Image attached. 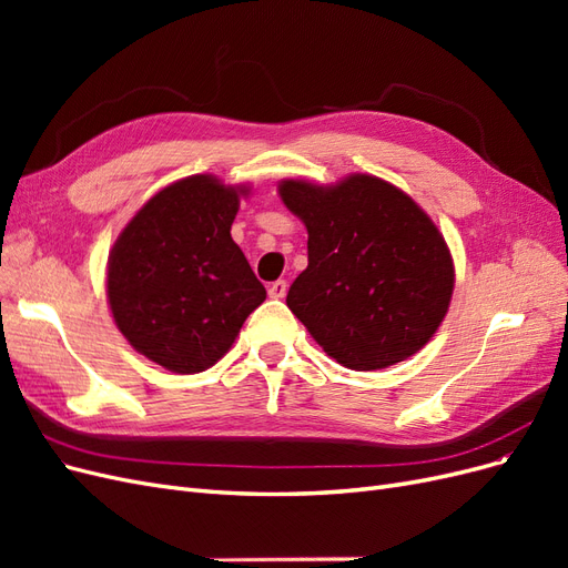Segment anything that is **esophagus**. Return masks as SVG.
Segmentation results:
<instances>
[{
	"instance_id": "obj_1",
	"label": "esophagus",
	"mask_w": 568,
	"mask_h": 568,
	"mask_svg": "<svg viewBox=\"0 0 568 568\" xmlns=\"http://www.w3.org/2000/svg\"><path fill=\"white\" fill-rule=\"evenodd\" d=\"M286 288H288V284L284 280H277V282L270 284L267 294H270V298H284L286 296Z\"/></svg>"
}]
</instances>
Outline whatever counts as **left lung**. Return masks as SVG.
Returning a JSON list of instances; mask_svg holds the SVG:
<instances>
[{"instance_id": "obj_1", "label": "left lung", "mask_w": 568, "mask_h": 568, "mask_svg": "<svg viewBox=\"0 0 568 568\" xmlns=\"http://www.w3.org/2000/svg\"><path fill=\"white\" fill-rule=\"evenodd\" d=\"M307 230V267L286 305L338 365L384 369L422 351L455 288L448 244L398 186L355 173L332 186L284 180Z\"/></svg>"}]
</instances>
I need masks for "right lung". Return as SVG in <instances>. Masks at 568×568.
Segmentation results:
<instances>
[{
  "instance_id": "obj_1",
  "label": "right lung",
  "mask_w": 568,
  "mask_h": 568,
  "mask_svg": "<svg viewBox=\"0 0 568 568\" xmlns=\"http://www.w3.org/2000/svg\"><path fill=\"white\" fill-rule=\"evenodd\" d=\"M246 194V186L213 175L178 180L115 239L109 305L120 334L151 363L178 374L213 367L265 301V286L230 234Z\"/></svg>"
}]
</instances>
